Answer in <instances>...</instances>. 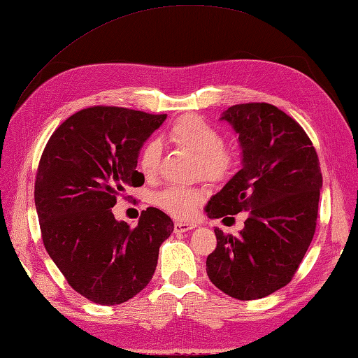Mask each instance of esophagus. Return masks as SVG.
Instances as JSON below:
<instances>
[{
	"label": "esophagus",
	"instance_id": "34e87169",
	"mask_svg": "<svg viewBox=\"0 0 358 358\" xmlns=\"http://www.w3.org/2000/svg\"><path fill=\"white\" fill-rule=\"evenodd\" d=\"M194 228H196V224H192V222H174V233L192 231Z\"/></svg>",
	"mask_w": 358,
	"mask_h": 358
}]
</instances>
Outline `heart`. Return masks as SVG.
Returning <instances> with one entry per match:
<instances>
[{
    "mask_svg": "<svg viewBox=\"0 0 358 358\" xmlns=\"http://www.w3.org/2000/svg\"><path fill=\"white\" fill-rule=\"evenodd\" d=\"M166 136L176 145L197 155L203 178L211 182L228 179L239 162V145L236 142L222 141L217 127L199 115L192 113L178 117L166 130ZM159 161H161V145L156 141H148L142 147L139 156L142 174L145 178H153L157 173ZM201 197L196 188L170 185L156 193L153 202L174 217L188 219L194 214Z\"/></svg>",
    "mask_w": 358,
    "mask_h": 358,
    "instance_id": "b5f03b06",
    "label": "heart"
}]
</instances>
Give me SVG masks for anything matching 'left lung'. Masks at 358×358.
<instances>
[{"label":"left lung","instance_id":"8db88e82","mask_svg":"<svg viewBox=\"0 0 358 358\" xmlns=\"http://www.w3.org/2000/svg\"><path fill=\"white\" fill-rule=\"evenodd\" d=\"M220 119L239 133L243 166L205 211L211 219L246 211L248 219L239 236L214 229L206 274L228 296L256 300L288 285L311 245L320 162L301 125L273 104H237Z\"/></svg>","mask_w":358,"mask_h":358}]
</instances>
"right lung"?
<instances>
[{
  "instance_id": "right-lung-1",
  "label": "right lung",
  "mask_w": 358,
  "mask_h": 358,
  "mask_svg": "<svg viewBox=\"0 0 358 358\" xmlns=\"http://www.w3.org/2000/svg\"><path fill=\"white\" fill-rule=\"evenodd\" d=\"M165 117L83 108L53 131L39 159L35 205L43 243L70 287L93 303L119 305L144 289L159 246L173 233V220L153 206L134 228L112 213L125 188L144 184L139 150Z\"/></svg>"
}]
</instances>
